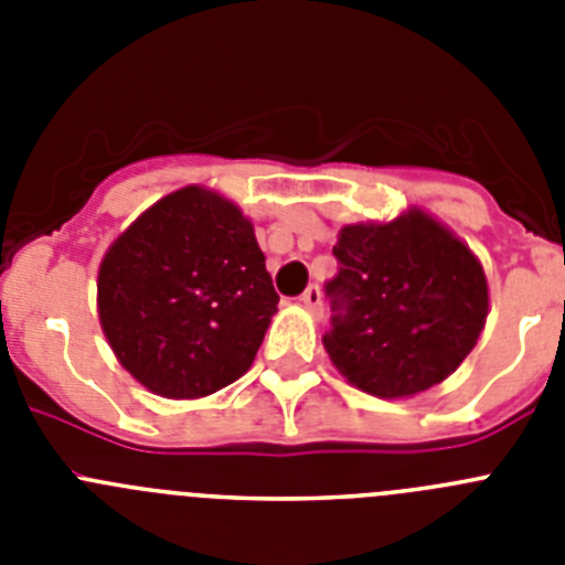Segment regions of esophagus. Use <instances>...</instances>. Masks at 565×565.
I'll use <instances>...</instances> for the list:
<instances>
[{
  "instance_id": "1",
  "label": "esophagus",
  "mask_w": 565,
  "mask_h": 565,
  "mask_svg": "<svg viewBox=\"0 0 565 565\" xmlns=\"http://www.w3.org/2000/svg\"><path fill=\"white\" fill-rule=\"evenodd\" d=\"M299 299H302V306L311 313H319V308H322V291H319V286H308Z\"/></svg>"
}]
</instances>
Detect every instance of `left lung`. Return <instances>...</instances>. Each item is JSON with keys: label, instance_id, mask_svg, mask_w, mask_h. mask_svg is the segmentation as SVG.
Listing matches in <instances>:
<instances>
[{"label": "left lung", "instance_id": "1", "mask_svg": "<svg viewBox=\"0 0 565 565\" xmlns=\"http://www.w3.org/2000/svg\"><path fill=\"white\" fill-rule=\"evenodd\" d=\"M337 311L326 333L333 367L376 398H411L456 373L489 313L481 259L424 209L339 228Z\"/></svg>", "mask_w": 565, "mask_h": 565}]
</instances>
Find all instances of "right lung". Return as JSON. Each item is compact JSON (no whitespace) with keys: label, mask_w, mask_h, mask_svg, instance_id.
<instances>
[{"label":"right lung","mask_w":565,"mask_h":565,"mask_svg":"<svg viewBox=\"0 0 565 565\" xmlns=\"http://www.w3.org/2000/svg\"><path fill=\"white\" fill-rule=\"evenodd\" d=\"M277 291L254 226L206 186L167 194L98 266V322L115 359L163 398H203L252 367Z\"/></svg>","instance_id":"right-lung-1"}]
</instances>
